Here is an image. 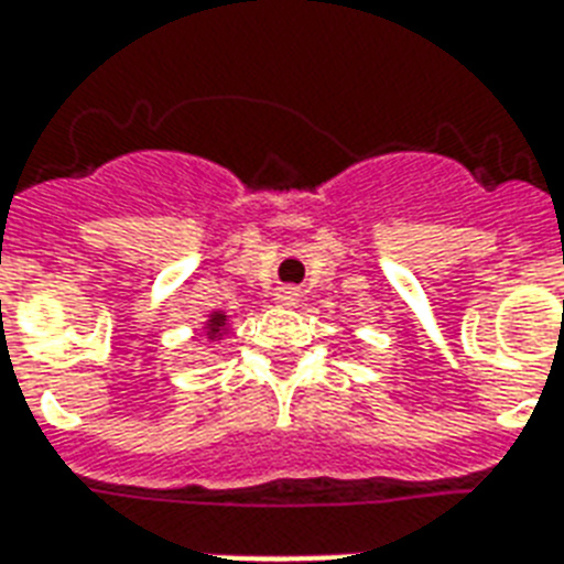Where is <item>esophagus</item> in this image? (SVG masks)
Here are the masks:
<instances>
[{
    "instance_id": "obj_1",
    "label": "esophagus",
    "mask_w": 564,
    "mask_h": 564,
    "mask_svg": "<svg viewBox=\"0 0 564 564\" xmlns=\"http://www.w3.org/2000/svg\"><path fill=\"white\" fill-rule=\"evenodd\" d=\"M274 301L281 304V307H295L301 301V292L295 286H281V290L274 292Z\"/></svg>"
}]
</instances>
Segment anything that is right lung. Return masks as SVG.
Here are the masks:
<instances>
[{"instance_id": "1", "label": "right lung", "mask_w": 564, "mask_h": 564, "mask_svg": "<svg viewBox=\"0 0 564 564\" xmlns=\"http://www.w3.org/2000/svg\"><path fill=\"white\" fill-rule=\"evenodd\" d=\"M221 330H225V316H221V313H213L210 322H207V339L221 336Z\"/></svg>"}]
</instances>
